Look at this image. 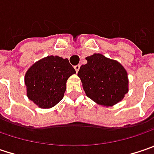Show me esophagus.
<instances>
[{
  "label": "esophagus",
  "instance_id": "esophagus-1",
  "mask_svg": "<svg viewBox=\"0 0 154 154\" xmlns=\"http://www.w3.org/2000/svg\"><path fill=\"white\" fill-rule=\"evenodd\" d=\"M80 67H81V66H80V65H77V66H74V69H75L76 72H79V70H80Z\"/></svg>",
  "mask_w": 154,
  "mask_h": 154
}]
</instances>
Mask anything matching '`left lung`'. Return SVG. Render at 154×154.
I'll use <instances>...</instances> for the list:
<instances>
[{
	"label": "left lung",
	"instance_id": "obj_1",
	"mask_svg": "<svg viewBox=\"0 0 154 154\" xmlns=\"http://www.w3.org/2000/svg\"><path fill=\"white\" fill-rule=\"evenodd\" d=\"M86 60L88 62L81 66L78 76L87 96L97 104L106 107L122 101L129 90L125 67L100 53H94Z\"/></svg>",
	"mask_w": 154,
	"mask_h": 154
}]
</instances>
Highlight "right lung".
I'll return each mask as SVG.
<instances>
[{"instance_id": "right-lung-1", "label": "right lung", "mask_w": 154, "mask_h": 154, "mask_svg": "<svg viewBox=\"0 0 154 154\" xmlns=\"http://www.w3.org/2000/svg\"><path fill=\"white\" fill-rule=\"evenodd\" d=\"M75 72L68 60L59 56L37 61L24 76L28 98L42 109L55 106L64 97L67 79Z\"/></svg>"}]
</instances>
